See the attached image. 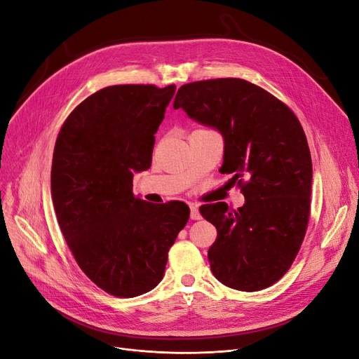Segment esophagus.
Segmentation results:
<instances>
[{"instance_id":"1","label":"esophagus","mask_w":359,"mask_h":359,"mask_svg":"<svg viewBox=\"0 0 359 359\" xmlns=\"http://www.w3.org/2000/svg\"><path fill=\"white\" fill-rule=\"evenodd\" d=\"M191 218L192 220H199L201 218V214H199V210L196 205H191Z\"/></svg>"}]
</instances>
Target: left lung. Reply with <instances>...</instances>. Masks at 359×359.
Returning <instances> with one entry per match:
<instances>
[{"mask_svg":"<svg viewBox=\"0 0 359 359\" xmlns=\"http://www.w3.org/2000/svg\"><path fill=\"white\" fill-rule=\"evenodd\" d=\"M175 108L220 130V170L245 196L238 210L224 202L199 208L217 229L208 249L212 274L243 292L274 285L298 255L311 214L313 163L298 117L266 89L236 77L186 83Z\"/></svg>","mask_w":359,"mask_h":359,"instance_id":"left-lung-1","label":"left lung"}]
</instances>
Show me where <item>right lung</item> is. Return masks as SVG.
<instances>
[{"instance_id": "right-lung-1", "label": "right lung", "mask_w": 359, "mask_h": 359, "mask_svg": "<svg viewBox=\"0 0 359 359\" xmlns=\"http://www.w3.org/2000/svg\"><path fill=\"white\" fill-rule=\"evenodd\" d=\"M175 85H114L92 93L61 126L51 195L77 266L104 292L133 298L157 286L189 220L182 201L135 196L133 173L151 167L155 133Z\"/></svg>"}]
</instances>
